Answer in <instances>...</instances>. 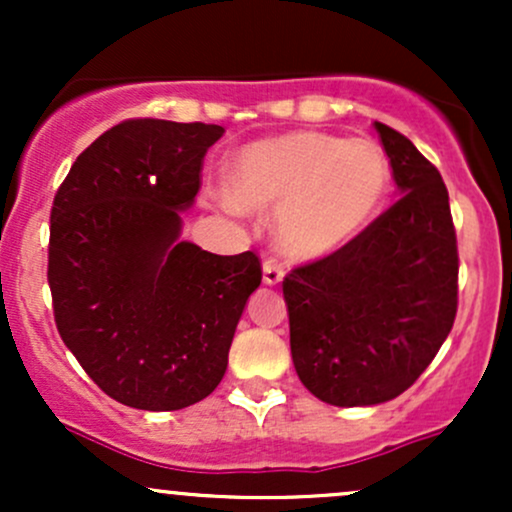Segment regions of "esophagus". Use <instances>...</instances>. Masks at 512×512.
Here are the masks:
<instances>
[{
	"mask_svg": "<svg viewBox=\"0 0 512 512\" xmlns=\"http://www.w3.org/2000/svg\"><path fill=\"white\" fill-rule=\"evenodd\" d=\"M281 279H284V272H281V267L274 260H267L262 264V281H264V284L276 286Z\"/></svg>",
	"mask_w": 512,
	"mask_h": 512,
	"instance_id": "1",
	"label": "esophagus"
}]
</instances>
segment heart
<instances>
[{
    "label": "heart",
    "instance_id": "obj_1",
    "mask_svg": "<svg viewBox=\"0 0 512 512\" xmlns=\"http://www.w3.org/2000/svg\"><path fill=\"white\" fill-rule=\"evenodd\" d=\"M390 178L387 156L368 139L286 132L238 151L223 187L236 209H276V248L291 260L313 262L366 231L383 207Z\"/></svg>",
    "mask_w": 512,
    "mask_h": 512
}]
</instances>
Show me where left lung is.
Returning <instances> with one entry per match:
<instances>
[{"label": "left lung", "instance_id": "obj_1", "mask_svg": "<svg viewBox=\"0 0 512 512\" xmlns=\"http://www.w3.org/2000/svg\"><path fill=\"white\" fill-rule=\"evenodd\" d=\"M399 199L346 248L284 279L298 378L334 407H373L416 383L457 313V238L445 182L404 134L375 122Z\"/></svg>", "mask_w": 512, "mask_h": 512}]
</instances>
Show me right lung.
I'll return each mask as SVG.
<instances>
[{
	"mask_svg": "<svg viewBox=\"0 0 512 512\" xmlns=\"http://www.w3.org/2000/svg\"><path fill=\"white\" fill-rule=\"evenodd\" d=\"M226 129L125 120L74 161L50 214L48 281L62 342L120 404L185 409L209 397L250 293L255 252L180 240L182 211Z\"/></svg>",
	"mask_w": 512,
	"mask_h": 512,
	"instance_id": "add662e5",
	"label": "right lung"
}]
</instances>
